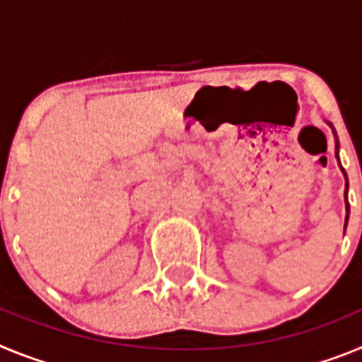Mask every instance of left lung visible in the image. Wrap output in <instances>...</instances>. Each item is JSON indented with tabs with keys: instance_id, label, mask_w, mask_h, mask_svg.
Here are the masks:
<instances>
[{
	"instance_id": "8db88e82",
	"label": "left lung",
	"mask_w": 362,
	"mask_h": 362,
	"mask_svg": "<svg viewBox=\"0 0 362 362\" xmlns=\"http://www.w3.org/2000/svg\"><path fill=\"white\" fill-rule=\"evenodd\" d=\"M330 124V123H328ZM332 127V124H330ZM334 136H335V130H334ZM339 148V141H337V136H335V150ZM335 156H337V152H335ZM339 159V158H337ZM339 166H341V163H339ZM341 170H343L344 174V179H346V190H344V203H346V221H344V228H346V223H348V214H350V204H348V196H346V192H348V177H346V172H344V168L341 166Z\"/></svg>"
}]
</instances>
